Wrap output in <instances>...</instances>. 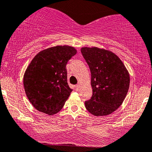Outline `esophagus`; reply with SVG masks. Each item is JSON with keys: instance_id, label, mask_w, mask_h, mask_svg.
<instances>
[{"instance_id": "34e87169", "label": "esophagus", "mask_w": 152, "mask_h": 152, "mask_svg": "<svg viewBox=\"0 0 152 152\" xmlns=\"http://www.w3.org/2000/svg\"><path fill=\"white\" fill-rule=\"evenodd\" d=\"M79 87H80V85L79 84H76V86H75V89H76V91H78V90L79 89Z\"/></svg>"}]
</instances>
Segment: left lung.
<instances>
[{
  "label": "left lung",
  "mask_w": 152,
  "mask_h": 152,
  "mask_svg": "<svg viewBox=\"0 0 152 152\" xmlns=\"http://www.w3.org/2000/svg\"><path fill=\"white\" fill-rule=\"evenodd\" d=\"M81 52L89 67L93 92L91 99L85 101V107L93 115H108L124 101L129 89V73L110 51L85 47Z\"/></svg>",
  "instance_id": "left-lung-1"
}]
</instances>
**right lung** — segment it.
<instances>
[{
	"label": "right lung",
	"mask_w": 152,
	"mask_h": 152,
	"mask_svg": "<svg viewBox=\"0 0 152 152\" xmlns=\"http://www.w3.org/2000/svg\"><path fill=\"white\" fill-rule=\"evenodd\" d=\"M76 54L71 46H56L39 52L24 76L26 96L37 110L52 115L61 110L73 91L67 82L68 61Z\"/></svg>",
	"instance_id": "add662e5"
}]
</instances>
